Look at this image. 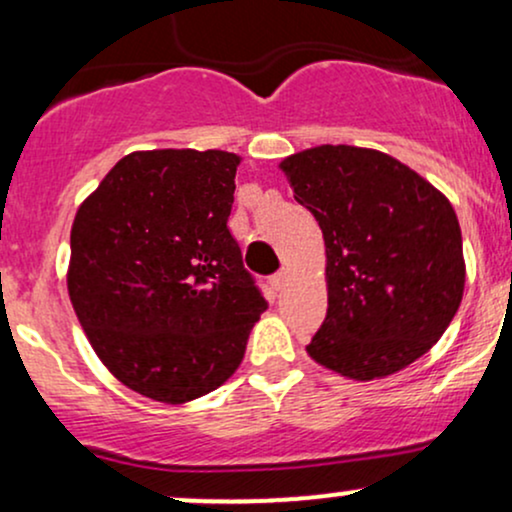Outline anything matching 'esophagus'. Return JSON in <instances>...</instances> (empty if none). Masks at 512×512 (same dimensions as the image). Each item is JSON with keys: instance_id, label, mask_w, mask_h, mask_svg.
<instances>
[{"instance_id": "1", "label": "esophagus", "mask_w": 512, "mask_h": 512, "mask_svg": "<svg viewBox=\"0 0 512 512\" xmlns=\"http://www.w3.org/2000/svg\"><path fill=\"white\" fill-rule=\"evenodd\" d=\"M269 284H272V289H284V284H286V272H279V274H274L272 279H269Z\"/></svg>"}]
</instances>
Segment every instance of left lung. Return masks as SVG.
<instances>
[{
	"label": "left lung",
	"mask_w": 512,
	"mask_h": 512,
	"mask_svg": "<svg viewBox=\"0 0 512 512\" xmlns=\"http://www.w3.org/2000/svg\"><path fill=\"white\" fill-rule=\"evenodd\" d=\"M279 168L325 238L327 317L308 356L361 383L407 368L462 303L467 267L450 199L363 146H313Z\"/></svg>",
	"instance_id": "left-lung-1"
}]
</instances>
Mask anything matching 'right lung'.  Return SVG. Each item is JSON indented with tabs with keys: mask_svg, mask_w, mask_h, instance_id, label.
Here are the masks:
<instances>
[{
	"mask_svg": "<svg viewBox=\"0 0 512 512\" xmlns=\"http://www.w3.org/2000/svg\"><path fill=\"white\" fill-rule=\"evenodd\" d=\"M240 161L219 149L132 151L74 216V313L103 366L156 402L226 383L267 310L226 226Z\"/></svg>",
	"mask_w": 512,
	"mask_h": 512,
	"instance_id": "obj_1",
	"label": "right lung"
}]
</instances>
